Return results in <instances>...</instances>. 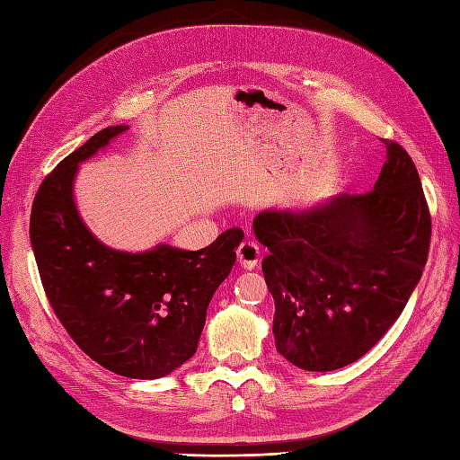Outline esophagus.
Returning a JSON list of instances; mask_svg holds the SVG:
<instances>
[{"instance_id": "34e87169", "label": "esophagus", "mask_w": 460, "mask_h": 460, "mask_svg": "<svg viewBox=\"0 0 460 460\" xmlns=\"http://www.w3.org/2000/svg\"><path fill=\"white\" fill-rule=\"evenodd\" d=\"M259 257H261V251H259L255 243L243 241L241 245L237 247V262L243 269H247V270L255 269L257 262H259Z\"/></svg>"}]
</instances>
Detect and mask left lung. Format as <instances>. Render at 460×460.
I'll return each instance as SVG.
<instances>
[{
    "label": "left lung",
    "instance_id": "8db88e82",
    "mask_svg": "<svg viewBox=\"0 0 460 460\" xmlns=\"http://www.w3.org/2000/svg\"><path fill=\"white\" fill-rule=\"evenodd\" d=\"M374 190L340 193L306 209L252 219L275 298L272 334L282 358L306 371L354 364L384 338L421 280L431 215L413 160L384 140Z\"/></svg>",
    "mask_w": 460,
    "mask_h": 460
}]
</instances>
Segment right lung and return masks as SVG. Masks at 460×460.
<instances>
[{"instance_id":"right-lung-1","label":"right lung","mask_w":460,"mask_h":460,"mask_svg":"<svg viewBox=\"0 0 460 460\" xmlns=\"http://www.w3.org/2000/svg\"><path fill=\"white\" fill-rule=\"evenodd\" d=\"M126 130L124 124L101 130L47 175L29 237L45 295L76 346L114 374L158 379L198 349L208 306L235 265L243 231L227 229L199 251L160 243L128 252L96 239L76 208V172Z\"/></svg>"}]
</instances>
